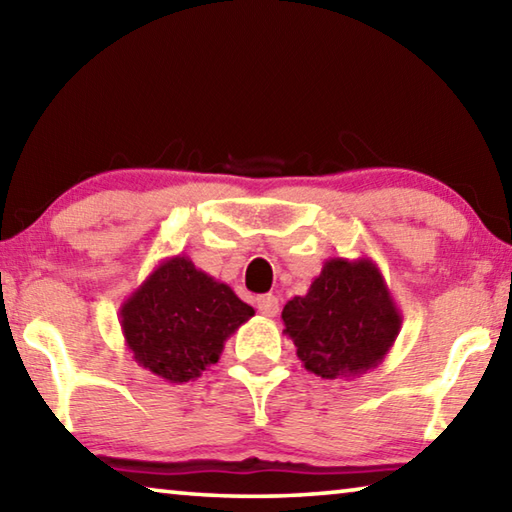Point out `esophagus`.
<instances>
[{"instance_id": "1", "label": "esophagus", "mask_w": 512, "mask_h": 512, "mask_svg": "<svg viewBox=\"0 0 512 512\" xmlns=\"http://www.w3.org/2000/svg\"><path fill=\"white\" fill-rule=\"evenodd\" d=\"M257 309H259V314H262V316L273 318L277 311H280V300L271 296V293H268V296H259L257 298Z\"/></svg>"}]
</instances>
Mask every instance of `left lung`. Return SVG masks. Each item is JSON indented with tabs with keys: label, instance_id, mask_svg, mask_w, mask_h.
Segmentation results:
<instances>
[{
	"label": "left lung",
	"instance_id": "obj_1",
	"mask_svg": "<svg viewBox=\"0 0 512 512\" xmlns=\"http://www.w3.org/2000/svg\"><path fill=\"white\" fill-rule=\"evenodd\" d=\"M282 323L309 372L350 379L384 361L400 334L402 314L370 257H332L305 296L284 305Z\"/></svg>",
	"mask_w": 512,
	"mask_h": 512
}]
</instances>
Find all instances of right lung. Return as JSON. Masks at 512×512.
Segmentation results:
<instances>
[{
    "instance_id": "obj_1",
    "label": "right lung",
    "mask_w": 512,
    "mask_h": 512,
    "mask_svg": "<svg viewBox=\"0 0 512 512\" xmlns=\"http://www.w3.org/2000/svg\"><path fill=\"white\" fill-rule=\"evenodd\" d=\"M250 316L253 307L185 255L160 262L119 307L133 359L169 384L201 377Z\"/></svg>"
}]
</instances>
